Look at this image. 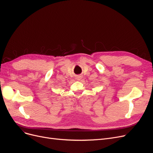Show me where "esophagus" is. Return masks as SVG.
<instances>
[{
  "label": "esophagus",
  "mask_w": 153,
  "mask_h": 153,
  "mask_svg": "<svg viewBox=\"0 0 153 153\" xmlns=\"http://www.w3.org/2000/svg\"><path fill=\"white\" fill-rule=\"evenodd\" d=\"M81 79H82V77H81V76H78L76 77V79L78 80V81H80Z\"/></svg>",
  "instance_id": "1"
}]
</instances>
